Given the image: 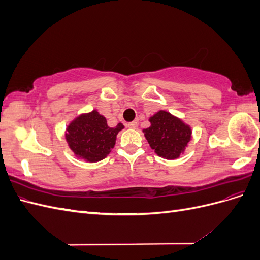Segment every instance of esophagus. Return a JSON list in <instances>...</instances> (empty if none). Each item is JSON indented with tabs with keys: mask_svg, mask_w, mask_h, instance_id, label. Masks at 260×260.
<instances>
[{
	"mask_svg": "<svg viewBox=\"0 0 260 260\" xmlns=\"http://www.w3.org/2000/svg\"><path fill=\"white\" fill-rule=\"evenodd\" d=\"M127 125H128V128H130V129H137L138 128V122L132 121V122H129Z\"/></svg>",
	"mask_w": 260,
	"mask_h": 260,
	"instance_id": "esophagus-1",
	"label": "esophagus"
}]
</instances>
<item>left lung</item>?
<instances>
[{
  "mask_svg": "<svg viewBox=\"0 0 260 260\" xmlns=\"http://www.w3.org/2000/svg\"><path fill=\"white\" fill-rule=\"evenodd\" d=\"M148 121L151 125L143 129V133L153 151L162 158H179L192 139L190 125L161 109L149 117Z\"/></svg>",
  "mask_w": 260,
  "mask_h": 260,
  "instance_id": "left-lung-1",
  "label": "left lung"
}]
</instances>
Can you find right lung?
Returning a JSON list of instances; mask_svg holds the SVG:
<instances>
[{"instance_id": "add662e5", "label": "right lung", "mask_w": 260, "mask_h": 260, "mask_svg": "<svg viewBox=\"0 0 260 260\" xmlns=\"http://www.w3.org/2000/svg\"><path fill=\"white\" fill-rule=\"evenodd\" d=\"M123 128L121 122L114 128L109 127L106 118L93 109L80 114L68 123L65 139L77 158L98 162L112 152L118 132Z\"/></svg>"}]
</instances>
